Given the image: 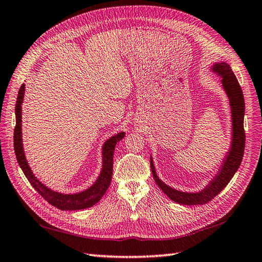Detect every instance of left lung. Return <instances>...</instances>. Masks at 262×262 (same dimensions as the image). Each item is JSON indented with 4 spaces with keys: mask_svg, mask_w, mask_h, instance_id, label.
Instances as JSON below:
<instances>
[{
    "mask_svg": "<svg viewBox=\"0 0 262 262\" xmlns=\"http://www.w3.org/2000/svg\"><path fill=\"white\" fill-rule=\"evenodd\" d=\"M212 72L217 73L221 77V84L228 98L231 108V119H232V140L231 147L228 151L227 156L221 164L220 169L217 175L212 178L211 182L208 184L203 190L199 192H184L177 189H173L168 185L163 183L157 176L155 166L150 157V168L152 177L156 184L160 187L167 196L172 201L182 205H205L216 197L230 182L234 173L238 170L239 166L243 162L246 135L244 129V117H245V99L241 87L238 83L237 77L234 76L230 66L225 62L216 63L211 69Z\"/></svg>",
    "mask_w": 262,
    "mask_h": 262,
    "instance_id": "1",
    "label": "left lung"
}]
</instances>
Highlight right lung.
Segmentation results:
<instances>
[{"instance_id": "right-lung-1", "label": "right lung", "mask_w": 262, "mask_h": 262, "mask_svg": "<svg viewBox=\"0 0 262 262\" xmlns=\"http://www.w3.org/2000/svg\"><path fill=\"white\" fill-rule=\"evenodd\" d=\"M25 85L19 87L18 95L15 104V118L16 125L14 128V150L17 163L21 167L24 175L28 178L30 184L34 187V189L41 195L49 204L54 206L61 210H80L85 208L92 207L102 199L105 192L111 185L113 176V157L114 150H115L116 144L122 140L125 136L124 132L118 133L110 139H107L103 146V167L100 170L99 176L94 185L89 189H86L78 193H61L48 188L44 184L34 176L32 169L26 160L25 154L23 150L22 143V103L24 98Z\"/></svg>"}]
</instances>
